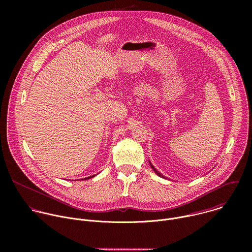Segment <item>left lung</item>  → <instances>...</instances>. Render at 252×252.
<instances>
[{
  "label": "left lung",
  "instance_id": "1",
  "mask_svg": "<svg viewBox=\"0 0 252 252\" xmlns=\"http://www.w3.org/2000/svg\"><path fill=\"white\" fill-rule=\"evenodd\" d=\"M150 163H151V162H150ZM151 166H152V168H153V169H154V170H155V171H156V173H157V174H158V175H159V176H160V177H164V176H163V175H162V174H161V173H159V172H158V170H157V169H156V168H155V167H154V165H153V164H152V163H151Z\"/></svg>",
  "mask_w": 252,
  "mask_h": 252
}]
</instances>
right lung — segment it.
Returning a JSON list of instances; mask_svg holds the SVG:
<instances>
[{
  "label": "right lung",
  "mask_w": 252,
  "mask_h": 252,
  "mask_svg": "<svg viewBox=\"0 0 252 252\" xmlns=\"http://www.w3.org/2000/svg\"><path fill=\"white\" fill-rule=\"evenodd\" d=\"M94 175H92V176H89V177H86V178H84V179H89V178H92V177H94Z\"/></svg>",
  "instance_id": "add662e5"
}]
</instances>
